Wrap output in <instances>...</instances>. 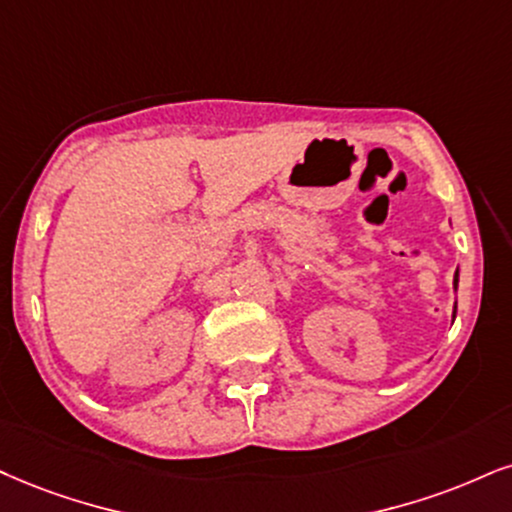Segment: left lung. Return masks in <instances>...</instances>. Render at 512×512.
Returning a JSON list of instances; mask_svg holds the SVG:
<instances>
[{
	"label": "left lung",
	"instance_id": "1",
	"mask_svg": "<svg viewBox=\"0 0 512 512\" xmlns=\"http://www.w3.org/2000/svg\"><path fill=\"white\" fill-rule=\"evenodd\" d=\"M453 289H458V270H456V277H453ZM453 318H456V308H453Z\"/></svg>",
	"mask_w": 512,
	"mask_h": 512
}]
</instances>
